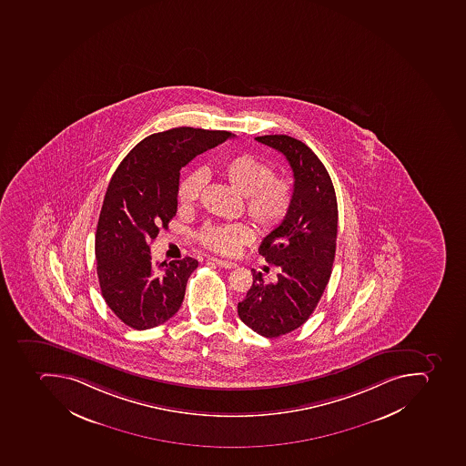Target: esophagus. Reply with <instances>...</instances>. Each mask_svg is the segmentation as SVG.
<instances>
[{
  "instance_id": "34e87169",
  "label": "esophagus",
  "mask_w": 466,
  "mask_h": 466,
  "mask_svg": "<svg viewBox=\"0 0 466 466\" xmlns=\"http://www.w3.org/2000/svg\"><path fill=\"white\" fill-rule=\"evenodd\" d=\"M208 263H212V265L219 266V268H237V263H232V261H228V260H220V258H208Z\"/></svg>"
}]
</instances>
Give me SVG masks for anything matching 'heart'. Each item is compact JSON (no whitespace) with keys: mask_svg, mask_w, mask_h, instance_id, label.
<instances>
[{"mask_svg":"<svg viewBox=\"0 0 466 466\" xmlns=\"http://www.w3.org/2000/svg\"><path fill=\"white\" fill-rule=\"evenodd\" d=\"M218 174L232 190L241 194L247 217L261 231H270L285 219L292 203V184L273 174L272 167L251 155H238L224 160ZM205 186V174L191 172L179 181L177 201L188 210L198 205ZM253 229L246 224L208 225L198 232L201 246L220 256H235L253 239Z\"/></svg>","mask_w":466,"mask_h":466,"instance_id":"obj_1","label":"heart"}]
</instances>
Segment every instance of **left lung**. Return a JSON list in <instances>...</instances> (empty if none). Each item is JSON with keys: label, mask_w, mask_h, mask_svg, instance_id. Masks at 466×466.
<instances>
[{"label": "left lung", "mask_w": 466, "mask_h": 466, "mask_svg": "<svg viewBox=\"0 0 466 466\" xmlns=\"http://www.w3.org/2000/svg\"><path fill=\"white\" fill-rule=\"evenodd\" d=\"M258 142L287 157L294 196L287 217L266 235L258 254L278 266V282L253 270V285L238 302V316L265 338H279L309 320L331 275L338 235V201L328 169L306 143L285 135Z\"/></svg>", "instance_id": "8db88e82"}]
</instances>
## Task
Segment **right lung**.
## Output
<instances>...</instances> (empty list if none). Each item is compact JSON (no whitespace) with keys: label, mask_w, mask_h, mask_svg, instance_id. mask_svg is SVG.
Here are the masks:
<instances>
[{"label":"right lung","mask_w":466,"mask_h":466,"mask_svg":"<svg viewBox=\"0 0 466 466\" xmlns=\"http://www.w3.org/2000/svg\"><path fill=\"white\" fill-rule=\"evenodd\" d=\"M231 137L229 131L193 127L155 133L114 172L97 220L95 253L102 297L127 326L157 328L183 304L198 261L152 263L150 242L176 217L181 167Z\"/></svg>","instance_id":"add662e5"}]
</instances>
